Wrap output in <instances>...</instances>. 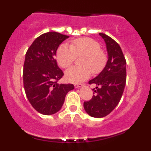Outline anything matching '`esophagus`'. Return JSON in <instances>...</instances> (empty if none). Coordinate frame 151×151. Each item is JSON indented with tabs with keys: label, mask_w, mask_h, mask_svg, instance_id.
Here are the masks:
<instances>
[{
	"label": "esophagus",
	"mask_w": 151,
	"mask_h": 151,
	"mask_svg": "<svg viewBox=\"0 0 151 151\" xmlns=\"http://www.w3.org/2000/svg\"><path fill=\"white\" fill-rule=\"evenodd\" d=\"M81 86H83V84H74V87H75V88H79V87H81Z\"/></svg>",
	"instance_id": "esophagus-1"
}]
</instances>
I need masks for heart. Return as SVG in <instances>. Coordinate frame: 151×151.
Listing matches in <instances>:
<instances>
[{
    "label": "heart",
    "instance_id": "1",
    "mask_svg": "<svg viewBox=\"0 0 151 151\" xmlns=\"http://www.w3.org/2000/svg\"><path fill=\"white\" fill-rule=\"evenodd\" d=\"M81 67H72L65 72V78L72 83H80L91 75V72L97 74L103 70L107 62V56L101 45L90 38L74 40L71 45L63 44L57 52V60L63 68L70 67L77 57H82Z\"/></svg>",
    "mask_w": 151,
    "mask_h": 151
}]
</instances>
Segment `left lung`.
<instances>
[{
	"mask_svg": "<svg viewBox=\"0 0 151 151\" xmlns=\"http://www.w3.org/2000/svg\"><path fill=\"white\" fill-rule=\"evenodd\" d=\"M106 44L108 60L104 68L89 81L95 84L93 97L84 103L91 116L102 118L109 114L120 101L126 81V62L119 45L104 33H99Z\"/></svg>",
	"mask_w": 151,
	"mask_h": 151,
	"instance_id": "left-lung-1",
	"label": "left lung"
}]
</instances>
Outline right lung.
Segmentation results:
<instances>
[{"label":"right lung","mask_w":151,"mask_h":151,"mask_svg":"<svg viewBox=\"0 0 151 151\" xmlns=\"http://www.w3.org/2000/svg\"><path fill=\"white\" fill-rule=\"evenodd\" d=\"M70 37L48 32L36 38L27 50L23 68L24 89L32 107L43 115H52L62 109L73 84H59L64 75L55 60L61 43Z\"/></svg>","instance_id":"right-lung-1"}]
</instances>
